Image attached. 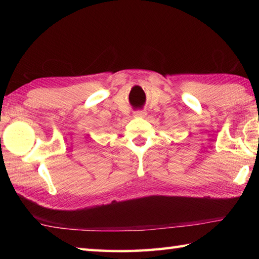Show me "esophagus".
I'll list each match as a JSON object with an SVG mask.
<instances>
[{"instance_id":"34e87169","label":"esophagus","mask_w":259,"mask_h":259,"mask_svg":"<svg viewBox=\"0 0 259 259\" xmlns=\"http://www.w3.org/2000/svg\"><path fill=\"white\" fill-rule=\"evenodd\" d=\"M135 114H136V117H145L146 112L142 111V110H138V111L135 112Z\"/></svg>"}]
</instances>
